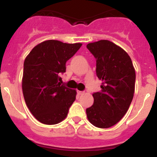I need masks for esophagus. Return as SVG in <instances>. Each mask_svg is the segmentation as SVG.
I'll return each mask as SVG.
<instances>
[{"label": "esophagus", "mask_w": 157, "mask_h": 157, "mask_svg": "<svg viewBox=\"0 0 157 157\" xmlns=\"http://www.w3.org/2000/svg\"><path fill=\"white\" fill-rule=\"evenodd\" d=\"M77 93L78 95H82V94H84V92H83V91H77Z\"/></svg>", "instance_id": "obj_1"}]
</instances>
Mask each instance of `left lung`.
Returning <instances> with one entry per match:
<instances>
[{"instance_id": "1", "label": "left lung", "mask_w": 157, "mask_h": 157, "mask_svg": "<svg viewBox=\"0 0 157 157\" xmlns=\"http://www.w3.org/2000/svg\"><path fill=\"white\" fill-rule=\"evenodd\" d=\"M96 59V73L102 81L100 92L93 94L94 105L86 109V116L99 128L114 126L127 113L133 100L135 70L128 54L108 40L86 45Z\"/></svg>"}]
</instances>
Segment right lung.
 I'll list each match as a JSON object with an SVG mask.
<instances>
[{"label": "right lung", "mask_w": 157, "mask_h": 157, "mask_svg": "<svg viewBox=\"0 0 157 157\" xmlns=\"http://www.w3.org/2000/svg\"><path fill=\"white\" fill-rule=\"evenodd\" d=\"M81 43L67 44L48 40L36 45L25 59L22 89L32 115L41 123L53 125L66 118L76 91L60 83L66 62Z\"/></svg>", "instance_id": "obj_1"}]
</instances>
